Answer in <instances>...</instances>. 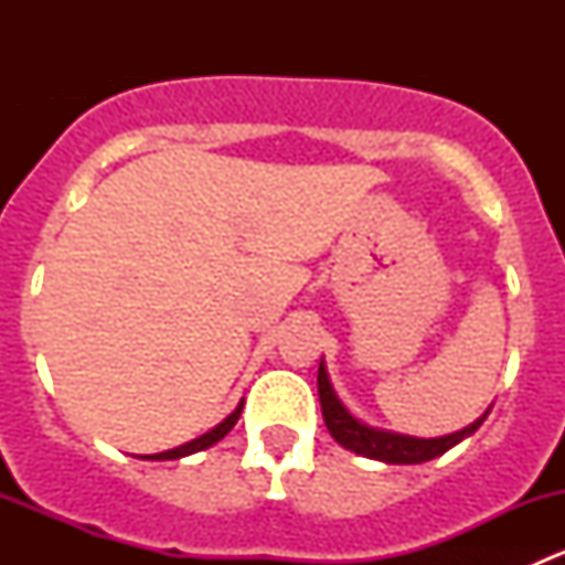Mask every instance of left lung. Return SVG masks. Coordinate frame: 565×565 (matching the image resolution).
Wrapping results in <instances>:
<instances>
[{
  "label": "left lung",
  "instance_id": "8db88e82",
  "mask_svg": "<svg viewBox=\"0 0 565 565\" xmlns=\"http://www.w3.org/2000/svg\"><path fill=\"white\" fill-rule=\"evenodd\" d=\"M317 388H319V404H322V418L328 431L333 435V440L339 446L350 448V451L361 454V457L388 461V465H420V461H429L440 454H446L448 448H454L457 443L470 437L478 426L483 424V418H478L476 424L465 426L457 435L435 437V440H420V437H407V435H393V431H380L372 426L361 424V420L352 418L344 409V404L335 398L333 388H330V380L324 366L319 363L317 372Z\"/></svg>",
  "mask_w": 565,
  "mask_h": 565
}]
</instances>
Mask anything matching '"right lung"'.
Here are the masks:
<instances>
[{
    "label": "right lung",
    "instance_id": "right-lung-1",
    "mask_svg": "<svg viewBox=\"0 0 565 565\" xmlns=\"http://www.w3.org/2000/svg\"><path fill=\"white\" fill-rule=\"evenodd\" d=\"M241 413H243V404H241V407L235 409V413L230 415V418L224 420V424H218V426H215V429H210L207 435L196 437V440L185 443V446H180V448H172V451L152 454V457H141V459H180V457H188V454L204 451V448L215 446V443H218V440H224V437L230 435V431H232V426H235V424H237V418H241Z\"/></svg>",
    "mask_w": 565,
    "mask_h": 565
}]
</instances>
